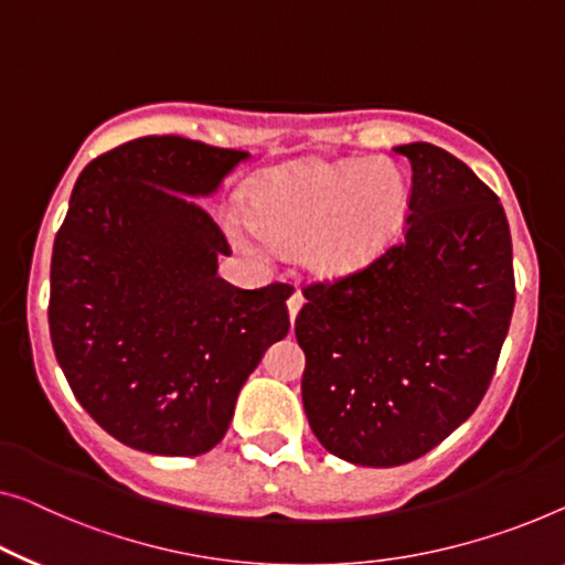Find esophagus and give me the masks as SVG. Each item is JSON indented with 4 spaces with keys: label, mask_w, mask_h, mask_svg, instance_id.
<instances>
[{
    "label": "esophagus",
    "mask_w": 565,
    "mask_h": 565,
    "mask_svg": "<svg viewBox=\"0 0 565 565\" xmlns=\"http://www.w3.org/2000/svg\"><path fill=\"white\" fill-rule=\"evenodd\" d=\"M286 307H289V319L294 322V319H297V315H299V309L305 307V294H301L299 289H294L291 297H289V305H286Z\"/></svg>",
    "instance_id": "esophagus-1"
}]
</instances>
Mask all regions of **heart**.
I'll list each match as a JSON object with an SVG mask.
<instances>
[{
    "label": "heart",
    "mask_w": 565,
    "mask_h": 565,
    "mask_svg": "<svg viewBox=\"0 0 565 565\" xmlns=\"http://www.w3.org/2000/svg\"><path fill=\"white\" fill-rule=\"evenodd\" d=\"M408 215V182L388 159L305 162L260 180L248 221L228 217L233 243L246 254L268 246L301 248L311 274L342 279L388 248Z\"/></svg>",
    "instance_id": "obj_1"
}]
</instances>
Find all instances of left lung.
<instances>
[{
    "instance_id": "obj_1",
    "label": "left lung",
    "mask_w": 565,
    "mask_h": 565,
    "mask_svg": "<svg viewBox=\"0 0 565 565\" xmlns=\"http://www.w3.org/2000/svg\"><path fill=\"white\" fill-rule=\"evenodd\" d=\"M393 151L414 170L403 238L355 274L305 286L294 322L311 431L360 467L408 465L475 414L515 307L498 195L439 147Z\"/></svg>"
}]
</instances>
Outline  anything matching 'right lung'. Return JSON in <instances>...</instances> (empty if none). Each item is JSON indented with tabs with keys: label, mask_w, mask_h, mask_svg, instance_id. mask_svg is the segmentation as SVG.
I'll list each match as a JSON object with an SVG mask.
<instances>
[{
	"label": "right lung",
	"mask_w": 565,
	"mask_h": 565,
	"mask_svg": "<svg viewBox=\"0 0 565 565\" xmlns=\"http://www.w3.org/2000/svg\"><path fill=\"white\" fill-rule=\"evenodd\" d=\"M248 151L141 137L75 182L50 264V340L75 398L131 449L198 457L228 431L235 398L289 332V284L238 289L198 198Z\"/></svg>",
	"instance_id": "add662e5"
}]
</instances>
